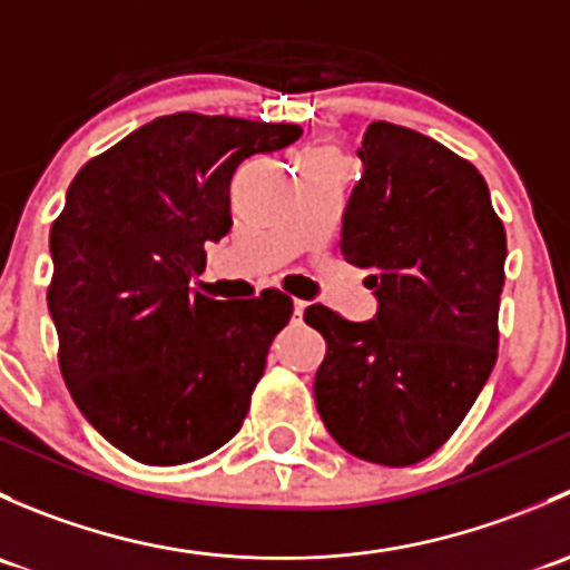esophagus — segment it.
<instances>
[{
    "instance_id": "esophagus-1",
    "label": "esophagus",
    "mask_w": 570,
    "mask_h": 570,
    "mask_svg": "<svg viewBox=\"0 0 570 570\" xmlns=\"http://www.w3.org/2000/svg\"><path fill=\"white\" fill-rule=\"evenodd\" d=\"M308 303L306 301H295L292 303V308H295V317H303V312H306Z\"/></svg>"
}]
</instances>
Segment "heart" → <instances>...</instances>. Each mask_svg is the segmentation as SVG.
Returning a JSON list of instances; mask_svg holds the SVG:
<instances>
[{
	"label": "heart",
	"mask_w": 570,
	"mask_h": 570,
	"mask_svg": "<svg viewBox=\"0 0 570 570\" xmlns=\"http://www.w3.org/2000/svg\"><path fill=\"white\" fill-rule=\"evenodd\" d=\"M314 157H333L331 151H320V154H314Z\"/></svg>",
	"instance_id": "obj_1"
}]
</instances>
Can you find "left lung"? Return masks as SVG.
<instances>
[{
    "label": "left lung",
    "instance_id": "obj_1",
    "mask_svg": "<svg viewBox=\"0 0 570 570\" xmlns=\"http://www.w3.org/2000/svg\"><path fill=\"white\" fill-rule=\"evenodd\" d=\"M358 157L338 245L370 269L377 312L306 308L327 344L314 400L350 455L411 465L455 433L497 364L508 239L480 170L433 137L375 120Z\"/></svg>",
    "mask_w": 570,
    "mask_h": 570
}]
</instances>
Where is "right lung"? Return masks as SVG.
Instances as JSON below:
<instances>
[{
    "instance_id": "obj_1",
    "label": "right lung",
    "mask_w": 570,
    "mask_h": 570,
    "mask_svg": "<svg viewBox=\"0 0 570 570\" xmlns=\"http://www.w3.org/2000/svg\"><path fill=\"white\" fill-rule=\"evenodd\" d=\"M295 124L176 112L90 159L49 234L60 370L82 416L120 452L178 465L243 428L292 301H215L189 286L232 228L243 159L286 148Z\"/></svg>"
}]
</instances>
